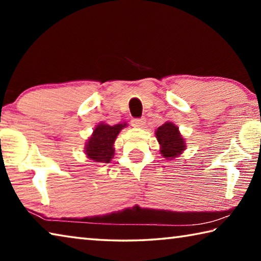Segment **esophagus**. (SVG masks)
Returning <instances> with one entry per match:
<instances>
[{
  "label": "esophagus",
  "mask_w": 261,
  "mask_h": 261,
  "mask_svg": "<svg viewBox=\"0 0 261 261\" xmlns=\"http://www.w3.org/2000/svg\"><path fill=\"white\" fill-rule=\"evenodd\" d=\"M132 125L136 126V127H144L145 124H146V120L145 118H135V120H132Z\"/></svg>",
  "instance_id": "34e87169"
}]
</instances>
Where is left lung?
Here are the masks:
<instances>
[{
    "mask_svg": "<svg viewBox=\"0 0 261 261\" xmlns=\"http://www.w3.org/2000/svg\"><path fill=\"white\" fill-rule=\"evenodd\" d=\"M155 136L160 144V153L163 158L171 160L182 154L185 149L183 137L174 123L166 122L165 124L159 126L155 131Z\"/></svg>",
    "mask_w": 261,
    "mask_h": 261,
    "instance_id": "1",
    "label": "left lung"
}]
</instances>
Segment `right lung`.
I'll list each match as a JSON object with an SVG mask.
<instances>
[{"label": "right lung", "mask_w": 261, "mask_h": 261, "mask_svg": "<svg viewBox=\"0 0 261 261\" xmlns=\"http://www.w3.org/2000/svg\"><path fill=\"white\" fill-rule=\"evenodd\" d=\"M125 126L126 123L115 124L113 126L105 123H99L85 145V154L87 158L95 162H110L115 153V140L121 130Z\"/></svg>", "instance_id": "obj_1"}]
</instances>
